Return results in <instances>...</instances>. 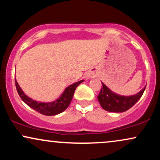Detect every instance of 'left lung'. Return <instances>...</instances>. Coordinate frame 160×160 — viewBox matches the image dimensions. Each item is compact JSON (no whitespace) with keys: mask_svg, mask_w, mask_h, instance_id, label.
<instances>
[{"mask_svg":"<svg viewBox=\"0 0 160 160\" xmlns=\"http://www.w3.org/2000/svg\"><path fill=\"white\" fill-rule=\"evenodd\" d=\"M102 83V89L98 95L99 103L104 110L109 112H115V113L126 111L132 107L142 96L146 88L145 86L144 89H141L136 95H131V96H122L116 94L104 85L103 82Z\"/></svg>","mask_w":160,"mask_h":160,"instance_id":"8db88e82","label":"left lung"}]
</instances>
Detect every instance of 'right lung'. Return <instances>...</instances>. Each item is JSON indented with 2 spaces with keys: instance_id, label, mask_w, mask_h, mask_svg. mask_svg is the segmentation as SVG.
Wrapping results in <instances>:
<instances>
[{
  "instance_id": "add662e5",
  "label": "right lung",
  "mask_w": 160,
  "mask_h": 160,
  "mask_svg": "<svg viewBox=\"0 0 160 160\" xmlns=\"http://www.w3.org/2000/svg\"><path fill=\"white\" fill-rule=\"evenodd\" d=\"M15 82L18 94H19L20 98H22V100L28 106H29L31 108L34 109V111H38V113H41L43 115L53 116L58 114V113H62V112H63L65 110L67 109L69 104H71L73 96H74L75 89L82 82H83V80L74 82V83L71 84V86H68L59 98L56 99L54 102H47V103L46 102H36V101L33 100L32 98H29L22 90V89L20 88L16 79Z\"/></svg>"
}]
</instances>
